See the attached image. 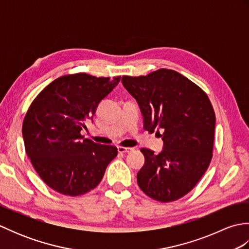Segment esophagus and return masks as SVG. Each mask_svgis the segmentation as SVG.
I'll return each instance as SVG.
<instances>
[{
    "label": "esophagus",
    "instance_id": "obj_1",
    "mask_svg": "<svg viewBox=\"0 0 249 249\" xmlns=\"http://www.w3.org/2000/svg\"><path fill=\"white\" fill-rule=\"evenodd\" d=\"M131 150V147H126V146H118V151H119V153H128V152H130Z\"/></svg>",
    "mask_w": 249,
    "mask_h": 249
}]
</instances>
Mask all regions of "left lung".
Instances as JSON below:
<instances>
[{"instance_id": "1", "label": "left lung", "mask_w": 249, "mask_h": 249, "mask_svg": "<svg viewBox=\"0 0 249 249\" xmlns=\"http://www.w3.org/2000/svg\"><path fill=\"white\" fill-rule=\"evenodd\" d=\"M122 83L139 105L144 129H157L163 141L160 154L141 149L145 160L137 173L139 187L160 202L184 197L202 178L213 156L216 118L208 95L166 68L146 76H123Z\"/></svg>"}]
</instances>
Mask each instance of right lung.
I'll return each instance as SVG.
<instances>
[{"label": "right lung", "mask_w": 249, "mask_h": 249, "mask_svg": "<svg viewBox=\"0 0 249 249\" xmlns=\"http://www.w3.org/2000/svg\"><path fill=\"white\" fill-rule=\"evenodd\" d=\"M121 77L66 75L47 86L31 104L22 124L25 152L40 178L66 196L94 189L118 155L113 145L84 139L81 130Z\"/></svg>", "instance_id": "add662e5"}]
</instances>
